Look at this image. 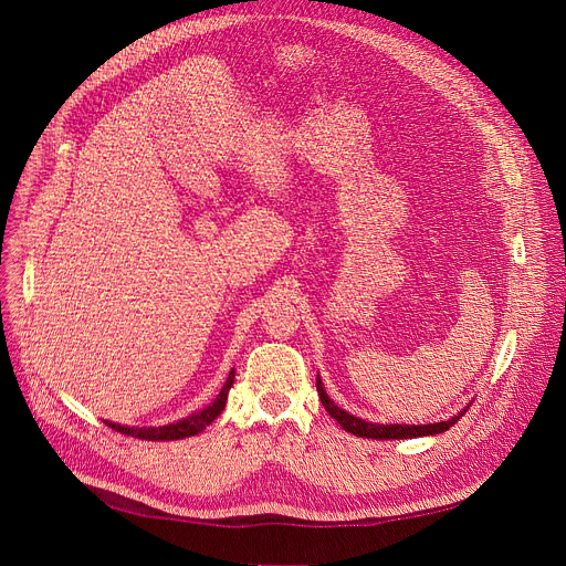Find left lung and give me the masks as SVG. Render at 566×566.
Listing matches in <instances>:
<instances>
[{
	"label": "left lung",
	"mask_w": 566,
	"mask_h": 566,
	"mask_svg": "<svg viewBox=\"0 0 566 566\" xmlns=\"http://www.w3.org/2000/svg\"><path fill=\"white\" fill-rule=\"evenodd\" d=\"M316 392H318V399H321L323 408L331 412V418H335L344 431H348L353 436H360V438H374V440H403V438L436 436V433H442V431H448L450 427H454L465 415V410H461L459 415H454L452 420L436 422V424H412V427H408V424H371V422H365L360 418H353V415H348L346 410L335 406V401H331V397L325 395L318 378H316Z\"/></svg>",
	"instance_id": "left-lung-1"
}]
</instances>
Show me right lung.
Returning <instances> with one entry per match:
<instances>
[{"instance_id": "add662e5", "label": "right lung", "mask_w": 566, "mask_h": 566, "mask_svg": "<svg viewBox=\"0 0 566 566\" xmlns=\"http://www.w3.org/2000/svg\"><path fill=\"white\" fill-rule=\"evenodd\" d=\"M233 371L229 374L224 388L220 390L218 399L206 406L203 410L190 415V418L176 422V424H167V427H151V429H135V427H122V424H114V422H107V427H112L114 431L118 433H126V436H133V438H142V440H181V438H188V436H197L199 431H203L208 424H211L218 415L224 410V403H227V395H229V388L233 385Z\"/></svg>"}]
</instances>
